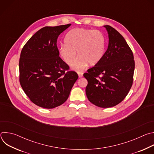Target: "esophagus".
Returning <instances> with one entry per match:
<instances>
[{
    "label": "esophagus",
    "mask_w": 154,
    "mask_h": 154,
    "mask_svg": "<svg viewBox=\"0 0 154 154\" xmlns=\"http://www.w3.org/2000/svg\"><path fill=\"white\" fill-rule=\"evenodd\" d=\"M78 75H79V77L80 78L82 77H83V72H78Z\"/></svg>",
    "instance_id": "obj_1"
}]
</instances>
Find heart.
Masks as SVG:
<instances>
[{
    "label": "heart",
    "mask_w": 154,
    "mask_h": 154,
    "mask_svg": "<svg viewBox=\"0 0 154 154\" xmlns=\"http://www.w3.org/2000/svg\"><path fill=\"white\" fill-rule=\"evenodd\" d=\"M64 44L58 49L59 55L68 65L71 66L77 51L79 58L72 69L78 72L83 71L88 64H96L105 53V38L98 30L82 28L72 29L66 35Z\"/></svg>",
    "instance_id": "1"
}]
</instances>
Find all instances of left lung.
Segmentation results:
<instances>
[{"mask_svg": "<svg viewBox=\"0 0 154 154\" xmlns=\"http://www.w3.org/2000/svg\"><path fill=\"white\" fill-rule=\"evenodd\" d=\"M108 35V46L100 61L83 74L88 80L86 94L94 105L114 106L122 102L133 83L135 61L124 37L114 28L103 26Z\"/></svg>", "mask_w": 154, "mask_h": 154, "instance_id": "1", "label": "left lung"}]
</instances>
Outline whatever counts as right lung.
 <instances>
[{"instance_id":"right-lung-1","label":"right lung","mask_w":154,"mask_h":154,"mask_svg":"<svg viewBox=\"0 0 154 154\" xmlns=\"http://www.w3.org/2000/svg\"><path fill=\"white\" fill-rule=\"evenodd\" d=\"M71 24L45 27L34 34L22 49L19 82L22 88L35 105L54 108L68 99L78 79L77 74L59 57L58 36Z\"/></svg>"}]
</instances>
